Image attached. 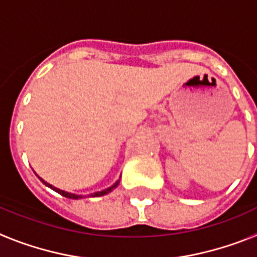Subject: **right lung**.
I'll use <instances>...</instances> for the list:
<instances>
[{
  "label": "right lung",
  "instance_id": "add662e5",
  "mask_svg": "<svg viewBox=\"0 0 257 257\" xmlns=\"http://www.w3.org/2000/svg\"><path fill=\"white\" fill-rule=\"evenodd\" d=\"M38 179H40V180L42 181V183H44L45 185H46V187L51 188L52 190H55L56 193H59V194H61V196H63V197H67V198H70V199H81V198H83V197H86V196H81V194H74V193H69V192H65V190L59 189V188L54 187V185H51V184H49V183H47V181H45L44 179L40 178V176H38ZM118 184H119V180L115 181V183L113 184L112 187L106 188V189H104V190H100V192L91 193V194H88L87 197H101V196H105V194H108V193L112 192L113 189H115V188L118 187Z\"/></svg>",
  "mask_w": 257,
  "mask_h": 257
}]
</instances>
